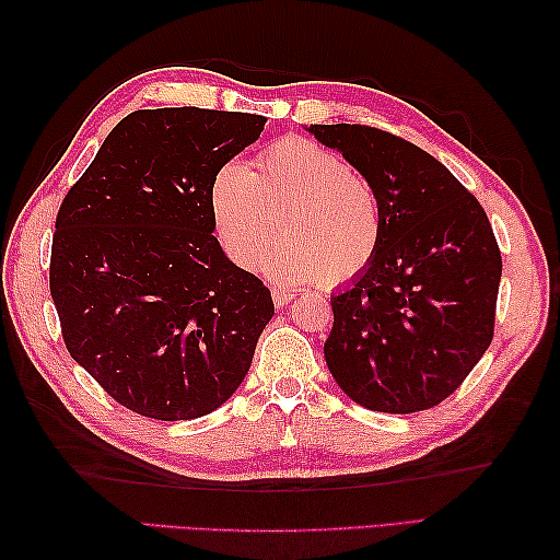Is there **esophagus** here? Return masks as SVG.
I'll use <instances>...</instances> for the list:
<instances>
[{
    "label": "esophagus",
    "mask_w": 560,
    "mask_h": 560,
    "mask_svg": "<svg viewBox=\"0 0 560 560\" xmlns=\"http://www.w3.org/2000/svg\"><path fill=\"white\" fill-rule=\"evenodd\" d=\"M271 299H273V303H277V305L281 307V305H289V303L295 299V293H293L291 289L273 287V289H271Z\"/></svg>",
    "instance_id": "34e87169"
}]
</instances>
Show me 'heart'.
Wrapping results in <instances>:
<instances>
[{"mask_svg":"<svg viewBox=\"0 0 560 560\" xmlns=\"http://www.w3.org/2000/svg\"><path fill=\"white\" fill-rule=\"evenodd\" d=\"M209 209L225 253L255 267L280 221L290 235L261 260L283 287H343L373 265L385 237V207L339 153L305 137L273 141L249 168L225 163L211 177Z\"/></svg>","mask_w":560,"mask_h":560,"instance_id":"heart-1","label":"heart"}]
</instances>
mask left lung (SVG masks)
<instances>
[{
  "label": "left lung",
  "mask_w": 560,
  "mask_h": 560,
  "mask_svg": "<svg viewBox=\"0 0 560 560\" xmlns=\"http://www.w3.org/2000/svg\"><path fill=\"white\" fill-rule=\"evenodd\" d=\"M373 180L385 207L380 253L331 295L329 373L371 411L447 399L491 347L503 259L479 199L411 141L368 125H311Z\"/></svg>",
  "instance_id": "1"
}]
</instances>
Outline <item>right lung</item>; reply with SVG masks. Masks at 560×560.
<instances>
[{
    "mask_svg": "<svg viewBox=\"0 0 560 560\" xmlns=\"http://www.w3.org/2000/svg\"><path fill=\"white\" fill-rule=\"evenodd\" d=\"M265 122L205 108L135 110L62 199L50 293L65 347L129 411L199 419L249 371L273 303L221 249L209 185Z\"/></svg>",
    "mask_w": 560,
    "mask_h": 560,
    "instance_id": "obj_1",
    "label": "right lung"
}]
</instances>
